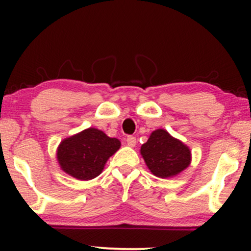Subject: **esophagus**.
<instances>
[{
	"label": "esophagus",
	"mask_w": 251,
	"mask_h": 251,
	"mask_svg": "<svg viewBox=\"0 0 251 251\" xmlns=\"http://www.w3.org/2000/svg\"><path fill=\"white\" fill-rule=\"evenodd\" d=\"M126 143H127L128 146L133 148V146H135V143H137V139H135V137H133V135H127V138H126Z\"/></svg>",
	"instance_id": "34e87169"
}]
</instances>
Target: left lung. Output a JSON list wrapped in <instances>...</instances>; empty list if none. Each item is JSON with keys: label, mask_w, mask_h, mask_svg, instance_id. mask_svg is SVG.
I'll use <instances>...</instances> for the list:
<instances>
[{"label": "left lung", "mask_w": 251, "mask_h": 251, "mask_svg": "<svg viewBox=\"0 0 251 251\" xmlns=\"http://www.w3.org/2000/svg\"><path fill=\"white\" fill-rule=\"evenodd\" d=\"M146 165L154 176L168 178L178 175L189 166L191 152L165 129H155L140 149Z\"/></svg>", "instance_id": "obj_1"}]
</instances>
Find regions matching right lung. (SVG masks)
Masks as SVG:
<instances>
[{
    "instance_id": "add662e5",
    "label": "right lung",
    "mask_w": 251,
    "mask_h": 251,
    "mask_svg": "<svg viewBox=\"0 0 251 251\" xmlns=\"http://www.w3.org/2000/svg\"><path fill=\"white\" fill-rule=\"evenodd\" d=\"M119 148L117 138H109L100 129L88 128L61 142L57 160L68 175L89 180L101 174L105 163Z\"/></svg>"
}]
</instances>
